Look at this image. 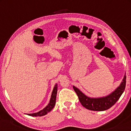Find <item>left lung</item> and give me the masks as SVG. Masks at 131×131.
Masks as SVG:
<instances>
[{
    "label": "left lung",
    "mask_w": 131,
    "mask_h": 131,
    "mask_svg": "<svg viewBox=\"0 0 131 131\" xmlns=\"http://www.w3.org/2000/svg\"><path fill=\"white\" fill-rule=\"evenodd\" d=\"M126 82V76L125 75L121 84L113 92L106 97L99 99L89 98L81 92L76 87L73 86V89L77 94L79 102L84 107L89 110L104 111L113 106L118 101L125 89Z\"/></svg>",
    "instance_id": "obj_1"
}]
</instances>
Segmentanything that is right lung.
I'll use <instances>...</instances> for the list:
<instances>
[{
	"mask_svg": "<svg viewBox=\"0 0 131 131\" xmlns=\"http://www.w3.org/2000/svg\"><path fill=\"white\" fill-rule=\"evenodd\" d=\"M57 93V85L55 84V87H54L53 88V92H52V96H51V99L49 105H48L45 108H43L42 110L40 111V112L35 113L28 114V115L29 116H42L47 115L48 113L50 112V111L53 108L54 106H55V102H56Z\"/></svg>",
	"mask_w": 131,
	"mask_h": 131,
	"instance_id": "1",
	"label": "right lung"
}]
</instances>
